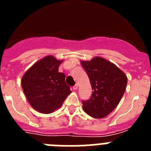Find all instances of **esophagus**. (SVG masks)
Listing matches in <instances>:
<instances>
[{"mask_svg":"<svg viewBox=\"0 0 151 151\" xmlns=\"http://www.w3.org/2000/svg\"><path fill=\"white\" fill-rule=\"evenodd\" d=\"M73 90H77V89H78V85H77V84H76V85H75L73 87Z\"/></svg>","mask_w":151,"mask_h":151,"instance_id":"esophagus-1","label":"esophagus"}]
</instances>
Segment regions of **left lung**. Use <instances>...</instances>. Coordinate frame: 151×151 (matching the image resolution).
Here are the masks:
<instances>
[{
	"mask_svg": "<svg viewBox=\"0 0 151 151\" xmlns=\"http://www.w3.org/2000/svg\"><path fill=\"white\" fill-rule=\"evenodd\" d=\"M81 64L93 89L90 99L82 101L84 111L93 118L106 117L122 99L127 85V77L115 64L102 57L81 61Z\"/></svg>",
	"mask_w": 151,
	"mask_h": 151,
	"instance_id": "left-lung-1",
	"label": "left lung"
}]
</instances>
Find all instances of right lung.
Returning <instances> with one entry per match:
<instances>
[{"label":"right lung","instance_id":"right-lung-1","mask_svg":"<svg viewBox=\"0 0 151 151\" xmlns=\"http://www.w3.org/2000/svg\"><path fill=\"white\" fill-rule=\"evenodd\" d=\"M63 61L47 56L36 62L22 76L24 94L31 106L39 113H53L71 93L64 73L58 72Z\"/></svg>","mask_w":151,"mask_h":151}]
</instances>
